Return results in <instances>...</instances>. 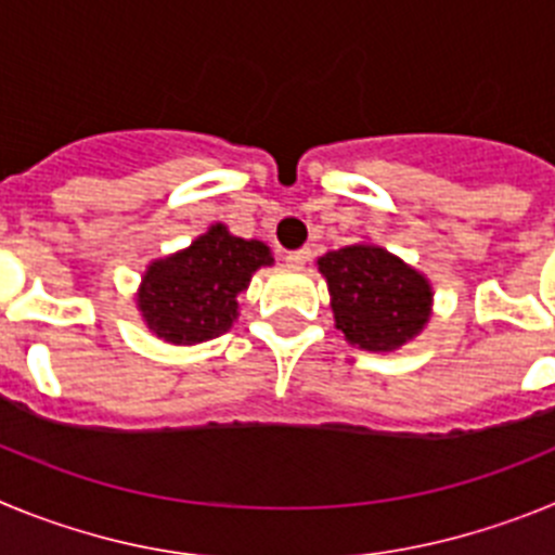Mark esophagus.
I'll list each match as a JSON object with an SVG mask.
<instances>
[{
    "label": "esophagus",
    "mask_w": 555,
    "mask_h": 555,
    "mask_svg": "<svg viewBox=\"0 0 555 555\" xmlns=\"http://www.w3.org/2000/svg\"><path fill=\"white\" fill-rule=\"evenodd\" d=\"M283 261H286L288 267H294V269L306 267V263L311 261V249H292V253L283 255Z\"/></svg>",
    "instance_id": "obj_1"
}]
</instances>
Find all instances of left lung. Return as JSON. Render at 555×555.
Wrapping results in <instances>:
<instances>
[{"label": "left lung", "instance_id": "1", "mask_svg": "<svg viewBox=\"0 0 555 555\" xmlns=\"http://www.w3.org/2000/svg\"><path fill=\"white\" fill-rule=\"evenodd\" d=\"M336 327L350 345L391 352L423 331L434 292L425 274L375 244H350L317 261Z\"/></svg>", "mask_w": 555, "mask_h": 555}]
</instances>
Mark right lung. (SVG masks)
<instances>
[{
    "instance_id": "1",
    "label": "right lung",
    "mask_w": 555,
    "mask_h": 555,
    "mask_svg": "<svg viewBox=\"0 0 555 555\" xmlns=\"http://www.w3.org/2000/svg\"><path fill=\"white\" fill-rule=\"evenodd\" d=\"M269 263L267 244L210 224L191 247L146 267L135 302L155 336L171 345H197L230 331L238 317L235 297Z\"/></svg>"
}]
</instances>
